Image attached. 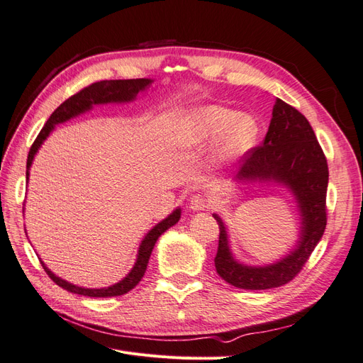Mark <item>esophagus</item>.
<instances>
[{
    "instance_id": "34e87169",
    "label": "esophagus",
    "mask_w": 363,
    "mask_h": 363,
    "mask_svg": "<svg viewBox=\"0 0 363 363\" xmlns=\"http://www.w3.org/2000/svg\"><path fill=\"white\" fill-rule=\"evenodd\" d=\"M207 207V199L206 195L203 194H195L191 196L189 200V208L192 212H200V211H204V208Z\"/></svg>"
}]
</instances>
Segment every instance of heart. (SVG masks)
<instances>
[{"mask_svg":"<svg viewBox=\"0 0 363 363\" xmlns=\"http://www.w3.org/2000/svg\"><path fill=\"white\" fill-rule=\"evenodd\" d=\"M177 138L180 145L188 150H201L216 140L211 164L215 169H224L255 148L259 124L252 116L239 115L233 108L207 104L184 115Z\"/></svg>","mask_w":363,"mask_h":363,"instance_id":"heart-1","label":"heart"}]
</instances>
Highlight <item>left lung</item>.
Segmentation results:
<instances>
[{
  "label": "left lung",
  "mask_w": 363,
  "mask_h": 363,
  "mask_svg": "<svg viewBox=\"0 0 363 363\" xmlns=\"http://www.w3.org/2000/svg\"><path fill=\"white\" fill-rule=\"evenodd\" d=\"M235 182L276 183L286 188L300 212V235L294 248L281 259L268 265H245L233 256L227 225L213 213L219 225L216 272L232 286L247 291L286 284L311 257L327 224V160L304 115L277 98L265 139L242 157Z\"/></svg>",
  "instance_id": "1"
}]
</instances>
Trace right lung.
<instances>
[{
  "instance_id": "obj_1",
  "label": "right lung",
  "mask_w": 363,
  "mask_h": 363,
  "mask_svg": "<svg viewBox=\"0 0 363 363\" xmlns=\"http://www.w3.org/2000/svg\"><path fill=\"white\" fill-rule=\"evenodd\" d=\"M152 82H155V80H151V79L96 82L91 86L84 87V89L80 91L79 94L72 95L65 103H62L56 108V111L52 112V115L48 118L45 125H43V128L40 130L39 136L36 138L35 144H33L31 148H30L28 159H27V182H28V177H30L31 163H33V160H35L36 152L39 151V148L42 147L43 142H45V139L50 136V133L57 124L67 123V121H69L75 116L89 112L91 108L96 104H108V103L119 104V103L135 101L138 94L147 91L148 87L152 84ZM180 216H182V208L177 207L172 213H169L167 218L162 219L159 224H156L155 227L150 230V232L145 235V238L142 239V242L139 245L138 256H136V262H135L133 268L130 269V272L123 280H119L118 283L112 284V286L100 288V289L77 286V284H72L67 280H63L62 277H57L51 269H48V267L42 260H40V263H42L43 269H45L48 276L51 277V280L56 284H59L60 288L67 289L68 292L84 295V296H95V298H107V296L124 295L128 291L133 289L136 284L142 280V277H144V274L147 271L148 260H150V256H151V251H152V248H155L157 239L160 238V235L167 232L168 228H171L172 225L177 224Z\"/></svg>"
}]
</instances>
